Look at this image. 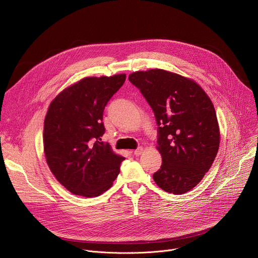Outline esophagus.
<instances>
[{"label":"esophagus","instance_id":"1","mask_svg":"<svg viewBox=\"0 0 258 258\" xmlns=\"http://www.w3.org/2000/svg\"><path fill=\"white\" fill-rule=\"evenodd\" d=\"M142 152H143V148L142 147H139V148H137L133 153L135 156H140L142 154Z\"/></svg>","mask_w":258,"mask_h":258}]
</instances>
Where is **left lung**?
I'll return each instance as SVG.
<instances>
[{
  "label": "left lung",
  "mask_w": 258,
  "mask_h": 258,
  "mask_svg": "<svg viewBox=\"0 0 258 258\" xmlns=\"http://www.w3.org/2000/svg\"><path fill=\"white\" fill-rule=\"evenodd\" d=\"M128 81L152 108L158 125L162 164L153 174L157 186L174 195L192 190L218 151L219 128L212 102L195 82L163 69L137 71Z\"/></svg>",
  "instance_id": "1"
}]
</instances>
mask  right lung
Returning <instances> with one entry per match:
<instances>
[{
	"label": "right lung",
	"mask_w": 258,
	"mask_h": 258,
	"mask_svg": "<svg viewBox=\"0 0 258 258\" xmlns=\"http://www.w3.org/2000/svg\"><path fill=\"white\" fill-rule=\"evenodd\" d=\"M125 82V75L86 78L50 104L44 124L47 163L69 192L97 197L112 186L125 159L101 141L104 109Z\"/></svg>",
	"instance_id": "right-lung-1"
}]
</instances>
